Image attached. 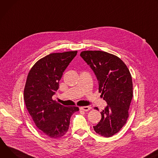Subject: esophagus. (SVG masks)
Here are the masks:
<instances>
[{
    "mask_svg": "<svg viewBox=\"0 0 158 158\" xmlns=\"http://www.w3.org/2000/svg\"><path fill=\"white\" fill-rule=\"evenodd\" d=\"M80 110H83V111L86 112V111H89V110L91 109V107H89V106H85V107H80Z\"/></svg>",
    "mask_w": 158,
    "mask_h": 158,
    "instance_id": "1",
    "label": "esophagus"
}]
</instances>
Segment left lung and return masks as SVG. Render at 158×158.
Returning <instances> with one entry per match:
<instances>
[{
  "mask_svg": "<svg viewBox=\"0 0 158 158\" xmlns=\"http://www.w3.org/2000/svg\"><path fill=\"white\" fill-rule=\"evenodd\" d=\"M80 56L95 73L98 81V92L107 103L101 112V120L94 126V131L102 136L112 137L126 124L129 117L133 97L131 73L120 58L109 52L84 51Z\"/></svg>",
  "mask_w": 158,
  "mask_h": 158,
  "instance_id": "1",
  "label": "left lung"
}]
</instances>
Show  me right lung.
<instances>
[{
	"label": "right lung",
	"mask_w": 158,
	"mask_h": 158,
	"mask_svg": "<svg viewBox=\"0 0 158 158\" xmlns=\"http://www.w3.org/2000/svg\"><path fill=\"white\" fill-rule=\"evenodd\" d=\"M77 51L51 53L38 60L30 69L24 100L35 125L51 138L63 136L69 129L70 118L78 107H64L52 99L59 81Z\"/></svg>",
	"instance_id": "1"
}]
</instances>
